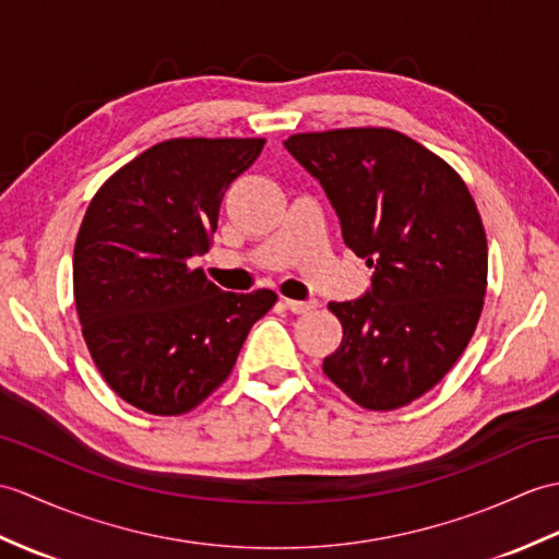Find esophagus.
Returning <instances> with one entry per match:
<instances>
[{"instance_id":"34e87169","label":"esophagus","mask_w":559,"mask_h":559,"mask_svg":"<svg viewBox=\"0 0 559 559\" xmlns=\"http://www.w3.org/2000/svg\"><path fill=\"white\" fill-rule=\"evenodd\" d=\"M283 302L293 311V314H307V311L317 307V300H283Z\"/></svg>"}]
</instances>
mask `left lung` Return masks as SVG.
I'll list each match as a JSON object with an SVG mask.
<instances>
[{"label": "left lung", "mask_w": 559, "mask_h": 559, "mask_svg": "<svg viewBox=\"0 0 559 559\" xmlns=\"http://www.w3.org/2000/svg\"><path fill=\"white\" fill-rule=\"evenodd\" d=\"M319 180L343 240L373 269L357 300L331 302L343 341L323 373L367 409H397L443 379L481 317L488 248L452 168L391 128L283 140Z\"/></svg>", "instance_id": "obj_1"}]
</instances>
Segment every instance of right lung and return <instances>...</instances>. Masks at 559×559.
I'll use <instances>...</instances> for the list:
<instances>
[{"label":"right lung","mask_w":559,"mask_h":559,"mask_svg":"<svg viewBox=\"0 0 559 559\" xmlns=\"http://www.w3.org/2000/svg\"><path fill=\"white\" fill-rule=\"evenodd\" d=\"M262 138H176L119 168L73 250L78 319L104 381L142 412H190L228 379L274 290L226 293L190 259L210 250L224 192Z\"/></svg>","instance_id":"right-lung-1"}]
</instances>
